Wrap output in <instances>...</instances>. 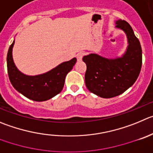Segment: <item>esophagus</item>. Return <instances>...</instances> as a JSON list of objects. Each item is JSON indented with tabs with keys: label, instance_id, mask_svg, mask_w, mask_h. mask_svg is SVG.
Returning a JSON list of instances; mask_svg holds the SVG:
<instances>
[{
	"label": "esophagus",
	"instance_id": "34e87169",
	"mask_svg": "<svg viewBox=\"0 0 153 153\" xmlns=\"http://www.w3.org/2000/svg\"><path fill=\"white\" fill-rule=\"evenodd\" d=\"M84 55H85V53H82V52L77 54V59H78V61H81V59H82V57L84 56Z\"/></svg>",
	"mask_w": 153,
	"mask_h": 153
}]
</instances>
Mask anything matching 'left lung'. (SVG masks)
<instances>
[{
    "label": "left lung",
    "instance_id": "obj_1",
    "mask_svg": "<svg viewBox=\"0 0 153 153\" xmlns=\"http://www.w3.org/2000/svg\"><path fill=\"white\" fill-rule=\"evenodd\" d=\"M115 27L126 34L128 46L122 57L108 59L96 53L83 57L87 65L85 85L93 94L102 98L122 94L137 79L142 66V49L131 25L118 19Z\"/></svg>",
    "mask_w": 153,
    "mask_h": 153
}]
</instances>
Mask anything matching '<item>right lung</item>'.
<instances>
[{
    "instance_id": "1",
    "label": "right lung",
    "mask_w": 153,
    "mask_h": 153,
    "mask_svg": "<svg viewBox=\"0 0 153 153\" xmlns=\"http://www.w3.org/2000/svg\"><path fill=\"white\" fill-rule=\"evenodd\" d=\"M14 41L8 50L7 56V72L13 88L23 96L34 101H45L61 92L67 74L72 69L77 59L62 62L46 73L30 76L22 73L15 65L13 59Z\"/></svg>"
}]
</instances>
